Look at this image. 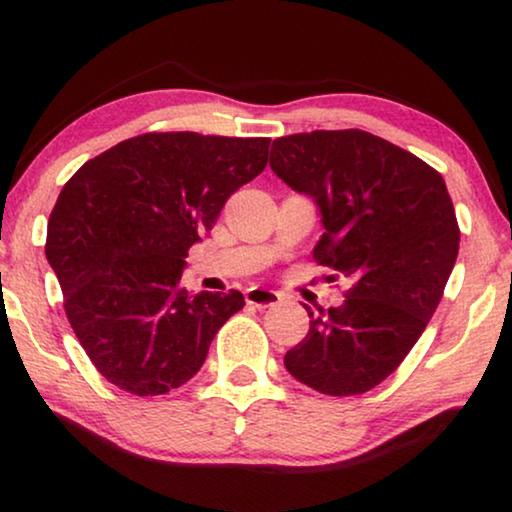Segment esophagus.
Listing matches in <instances>:
<instances>
[{"label": "esophagus", "instance_id": "34e87169", "mask_svg": "<svg viewBox=\"0 0 512 512\" xmlns=\"http://www.w3.org/2000/svg\"><path fill=\"white\" fill-rule=\"evenodd\" d=\"M244 298H247L249 305L258 307V310H265V307H275L282 303V293L270 291V289H249L244 293Z\"/></svg>", "mask_w": 512, "mask_h": 512}]
</instances>
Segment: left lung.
Listing matches in <instances>:
<instances>
[{"label": "left lung", "mask_w": 512, "mask_h": 512, "mask_svg": "<svg viewBox=\"0 0 512 512\" xmlns=\"http://www.w3.org/2000/svg\"><path fill=\"white\" fill-rule=\"evenodd\" d=\"M270 167L317 202L314 261L347 279L345 303L310 314L284 366L326 396L366 394L401 366L443 298L459 226L440 174L363 130H314L272 142Z\"/></svg>", "instance_id": "8db88e82"}]
</instances>
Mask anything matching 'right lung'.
<instances>
[{
  "label": "right lung",
  "instance_id": "1",
  "mask_svg": "<svg viewBox=\"0 0 512 512\" xmlns=\"http://www.w3.org/2000/svg\"><path fill=\"white\" fill-rule=\"evenodd\" d=\"M268 137L146 132L62 186L46 258L88 359L118 389L158 396L202 368L240 291L191 296L184 258L237 188L268 165Z\"/></svg>",
  "mask_w": 512,
  "mask_h": 512
}]
</instances>
